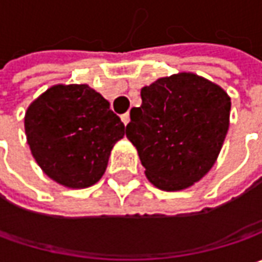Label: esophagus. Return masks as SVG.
<instances>
[{
    "label": "esophagus",
    "instance_id": "34e87169",
    "mask_svg": "<svg viewBox=\"0 0 262 262\" xmlns=\"http://www.w3.org/2000/svg\"><path fill=\"white\" fill-rule=\"evenodd\" d=\"M121 119H122V122H124V125H126V124L129 122V114H124V115L121 116Z\"/></svg>",
    "mask_w": 262,
    "mask_h": 262
}]
</instances>
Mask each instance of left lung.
<instances>
[{
  "label": "left lung",
  "mask_w": 262,
  "mask_h": 262,
  "mask_svg": "<svg viewBox=\"0 0 262 262\" xmlns=\"http://www.w3.org/2000/svg\"><path fill=\"white\" fill-rule=\"evenodd\" d=\"M126 137L148 181L163 191L198 182L216 163L229 129L230 97L207 78L179 73L141 89Z\"/></svg>",
  "instance_id": "left-lung-1"
}]
</instances>
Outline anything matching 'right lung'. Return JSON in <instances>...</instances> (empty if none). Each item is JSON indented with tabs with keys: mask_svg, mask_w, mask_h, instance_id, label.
Here are the masks:
<instances>
[{
	"mask_svg": "<svg viewBox=\"0 0 262 262\" xmlns=\"http://www.w3.org/2000/svg\"><path fill=\"white\" fill-rule=\"evenodd\" d=\"M27 144L40 169L68 188L95 185L126 128L87 84H56L27 107Z\"/></svg>",
	"mask_w": 262,
	"mask_h": 262,
	"instance_id": "add662e5",
	"label": "right lung"
}]
</instances>
